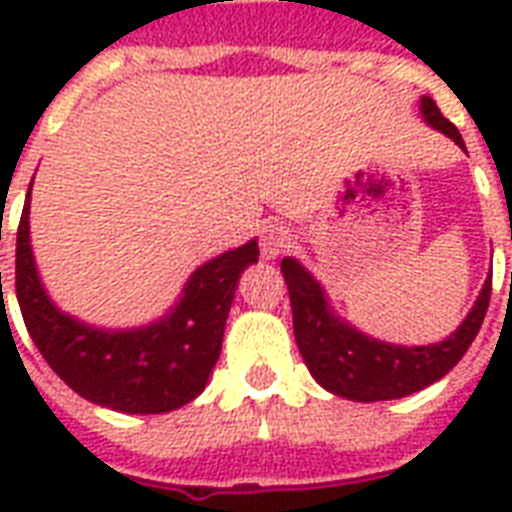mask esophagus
<instances>
[{
    "instance_id": "obj_1",
    "label": "esophagus",
    "mask_w": 512,
    "mask_h": 512,
    "mask_svg": "<svg viewBox=\"0 0 512 512\" xmlns=\"http://www.w3.org/2000/svg\"><path fill=\"white\" fill-rule=\"evenodd\" d=\"M289 244H292V231L287 225L271 223L265 225L263 233H260V252H263L265 260H276L281 252H287Z\"/></svg>"
}]
</instances>
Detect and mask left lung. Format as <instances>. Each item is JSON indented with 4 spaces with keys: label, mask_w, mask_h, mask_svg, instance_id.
I'll return each instance as SVG.
<instances>
[{
    "label": "left lung",
    "mask_w": 512,
    "mask_h": 512,
    "mask_svg": "<svg viewBox=\"0 0 512 512\" xmlns=\"http://www.w3.org/2000/svg\"><path fill=\"white\" fill-rule=\"evenodd\" d=\"M422 116L433 130L444 132L460 148H465L460 130L438 111L433 98L420 100ZM281 273L287 281L292 321H295L297 348L303 353L305 366L311 369L321 388L350 401H390L412 396L441 380L476 340L484 324L492 279H486L476 305L470 308L460 327L452 335L433 345H390L374 340L342 321L327 300V292L295 257L281 260Z\"/></svg>",
    "instance_id": "left-lung-1"
}]
</instances>
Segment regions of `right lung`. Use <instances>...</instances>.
<instances>
[{
    "instance_id": "1",
    "label": "right lung",
    "mask_w": 512,
    "mask_h": 512,
    "mask_svg": "<svg viewBox=\"0 0 512 512\" xmlns=\"http://www.w3.org/2000/svg\"><path fill=\"white\" fill-rule=\"evenodd\" d=\"M26 193L15 244V292L26 329L50 369L92 404L124 414H162L199 396L223 348L225 319L257 239L212 257L185 281L167 316L138 329H100L52 303L36 271Z\"/></svg>"
}]
</instances>
